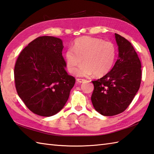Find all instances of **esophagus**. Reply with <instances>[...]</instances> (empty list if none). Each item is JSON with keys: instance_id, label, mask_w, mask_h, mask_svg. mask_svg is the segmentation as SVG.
Here are the masks:
<instances>
[{"instance_id": "esophagus-1", "label": "esophagus", "mask_w": 154, "mask_h": 154, "mask_svg": "<svg viewBox=\"0 0 154 154\" xmlns=\"http://www.w3.org/2000/svg\"><path fill=\"white\" fill-rule=\"evenodd\" d=\"M77 81L78 83H83V82H85V79H77Z\"/></svg>"}]
</instances>
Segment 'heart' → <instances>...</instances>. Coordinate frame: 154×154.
I'll return each instance as SVG.
<instances>
[{
  "instance_id": "b5f03b06",
  "label": "heart",
  "mask_w": 154,
  "mask_h": 154,
  "mask_svg": "<svg viewBox=\"0 0 154 154\" xmlns=\"http://www.w3.org/2000/svg\"><path fill=\"white\" fill-rule=\"evenodd\" d=\"M116 53V47L111 42L85 36L76 39L73 48L66 51V65L68 71L73 73L83 61L84 64L75 72L77 76L93 74L96 77H102L112 68Z\"/></svg>"
}]
</instances>
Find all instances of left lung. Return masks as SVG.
Listing matches in <instances>:
<instances>
[{
    "label": "left lung",
    "instance_id": "1",
    "mask_svg": "<svg viewBox=\"0 0 154 154\" xmlns=\"http://www.w3.org/2000/svg\"><path fill=\"white\" fill-rule=\"evenodd\" d=\"M115 38L118 59L109 73L92 81L93 105L105 116H116L127 109L139 90L141 80V61L134 47L117 33Z\"/></svg>",
    "mask_w": 154,
    "mask_h": 154
}]
</instances>
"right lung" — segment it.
I'll list each match as a JSON object with an SVG mask.
<instances>
[{
	"mask_svg": "<svg viewBox=\"0 0 154 154\" xmlns=\"http://www.w3.org/2000/svg\"><path fill=\"white\" fill-rule=\"evenodd\" d=\"M61 38L39 37L24 49L17 60L14 75L18 95L38 116L50 117L67 101L75 79L69 75L62 55Z\"/></svg>",
	"mask_w": 154,
	"mask_h": 154,
	"instance_id": "right-lung-1",
	"label": "right lung"
}]
</instances>
